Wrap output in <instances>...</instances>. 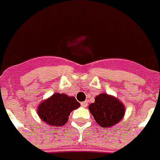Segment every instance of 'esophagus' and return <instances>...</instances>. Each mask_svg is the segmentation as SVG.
Returning <instances> with one entry per match:
<instances>
[{"mask_svg":"<svg viewBox=\"0 0 160 160\" xmlns=\"http://www.w3.org/2000/svg\"><path fill=\"white\" fill-rule=\"evenodd\" d=\"M81 105H82V107L86 108L88 106V102H81Z\"/></svg>","mask_w":160,"mask_h":160,"instance_id":"esophagus-1","label":"esophagus"}]
</instances>
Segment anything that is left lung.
I'll return each instance as SVG.
<instances>
[{
	"label": "left lung",
	"mask_w": 160,
	"mask_h": 160,
	"mask_svg": "<svg viewBox=\"0 0 160 160\" xmlns=\"http://www.w3.org/2000/svg\"><path fill=\"white\" fill-rule=\"evenodd\" d=\"M89 109L102 128H108L118 123L124 116L125 107L122 102L106 93L100 94L95 98V102L90 103Z\"/></svg>",
	"instance_id": "obj_1"
}]
</instances>
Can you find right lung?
Here are the masks:
<instances>
[{"mask_svg": "<svg viewBox=\"0 0 160 160\" xmlns=\"http://www.w3.org/2000/svg\"><path fill=\"white\" fill-rule=\"evenodd\" d=\"M79 107L80 103L73 96L55 93L39 104L38 114L48 125L61 127L67 122L71 111Z\"/></svg>", "mask_w": 160, "mask_h": 160, "instance_id": "add662e5", "label": "right lung"}]
</instances>
